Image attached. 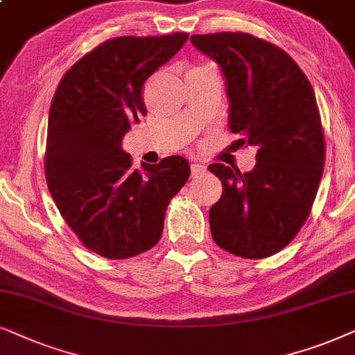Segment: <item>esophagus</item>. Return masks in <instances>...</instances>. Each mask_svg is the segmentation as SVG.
<instances>
[{
  "instance_id": "34e87169",
  "label": "esophagus",
  "mask_w": 355,
  "mask_h": 355,
  "mask_svg": "<svg viewBox=\"0 0 355 355\" xmlns=\"http://www.w3.org/2000/svg\"><path fill=\"white\" fill-rule=\"evenodd\" d=\"M205 172H206V165L191 164V175H193V177H198V175H202Z\"/></svg>"
}]
</instances>
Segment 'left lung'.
Returning <instances> with one entry per match:
<instances>
[{
  "mask_svg": "<svg viewBox=\"0 0 355 355\" xmlns=\"http://www.w3.org/2000/svg\"><path fill=\"white\" fill-rule=\"evenodd\" d=\"M190 40L224 74L237 143L257 148L250 172L207 167L222 182L220 200L209 209L211 235L237 257H271L304 225L323 175L324 136L313 89L284 50L250 34Z\"/></svg>",
  "mask_w": 355,
  "mask_h": 355,
  "instance_id": "1",
  "label": "left lung"
}]
</instances>
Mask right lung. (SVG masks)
Listing matches in <instances>:
<instances>
[{
    "label": "right lung",
    "mask_w": 355,
    "mask_h": 355,
    "mask_svg": "<svg viewBox=\"0 0 355 355\" xmlns=\"http://www.w3.org/2000/svg\"><path fill=\"white\" fill-rule=\"evenodd\" d=\"M187 40L178 32L103 42L63 76L51 101L49 190L84 247L103 258L125 259L153 248L168 201L190 177L182 155L136 170L121 149L123 136L146 116L144 83Z\"/></svg>",
    "instance_id": "right-lung-1"
}]
</instances>
